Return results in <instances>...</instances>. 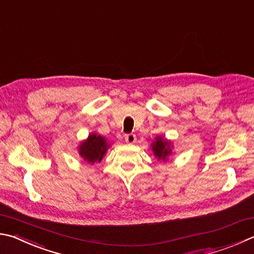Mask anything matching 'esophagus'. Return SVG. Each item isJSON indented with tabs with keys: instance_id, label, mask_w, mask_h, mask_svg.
Listing matches in <instances>:
<instances>
[{
	"instance_id": "34e87169",
	"label": "esophagus",
	"mask_w": 254,
	"mask_h": 254,
	"mask_svg": "<svg viewBox=\"0 0 254 254\" xmlns=\"http://www.w3.org/2000/svg\"><path fill=\"white\" fill-rule=\"evenodd\" d=\"M135 141H136V136H135V134H127L126 135V142L127 143H128V144H133V143H135Z\"/></svg>"
}]
</instances>
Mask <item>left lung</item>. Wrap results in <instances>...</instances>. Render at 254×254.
Returning a JSON list of instances; mask_svg holds the SVG:
<instances>
[{
  "label": "left lung",
  "instance_id": "obj_1",
  "mask_svg": "<svg viewBox=\"0 0 254 254\" xmlns=\"http://www.w3.org/2000/svg\"><path fill=\"white\" fill-rule=\"evenodd\" d=\"M172 142L162 135H156L155 140L151 143V150L153 152V155L162 162H167L169 156L172 155Z\"/></svg>",
  "mask_w": 254,
  "mask_h": 254
}]
</instances>
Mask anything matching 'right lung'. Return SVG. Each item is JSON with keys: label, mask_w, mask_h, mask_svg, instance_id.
Segmentation results:
<instances>
[{"label": "right lung", "mask_w": 254, "mask_h": 254, "mask_svg": "<svg viewBox=\"0 0 254 254\" xmlns=\"http://www.w3.org/2000/svg\"><path fill=\"white\" fill-rule=\"evenodd\" d=\"M110 146L111 144L108 142L107 137L95 132H91L85 140L80 142L77 146V152L81 158L84 160V162L87 164H94L102 161Z\"/></svg>", "instance_id": "obj_1"}]
</instances>
